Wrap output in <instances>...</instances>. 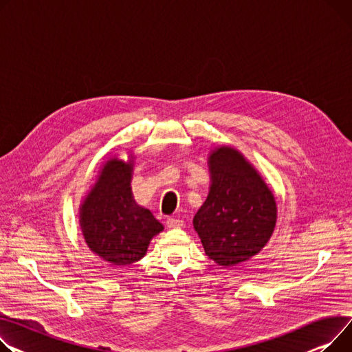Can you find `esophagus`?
<instances>
[{
	"label": "esophagus",
	"mask_w": 352,
	"mask_h": 352,
	"mask_svg": "<svg viewBox=\"0 0 352 352\" xmlns=\"http://www.w3.org/2000/svg\"><path fill=\"white\" fill-rule=\"evenodd\" d=\"M182 225H184V221L179 219V218H175V217L167 218V226L168 228H181Z\"/></svg>",
	"instance_id": "1"
}]
</instances>
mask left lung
Listing matches in <instances>:
<instances>
[{
  "label": "left lung",
  "mask_w": 352,
  "mask_h": 352,
  "mask_svg": "<svg viewBox=\"0 0 352 352\" xmlns=\"http://www.w3.org/2000/svg\"><path fill=\"white\" fill-rule=\"evenodd\" d=\"M212 185L194 217V228L209 259L235 266L259 253L276 225V201L262 177L230 147L209 157Z\"/></svg>",
  "instance_id": "left-lung-1"
}]
</instances>
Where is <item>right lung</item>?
Here are the masks:
<instances>
[{
	"label": "right lung",
	"mask_w": 352,
	"mask_h": 352,
	"mask_svg": "<svg viewBox=\"0 0 352 352\" xmlns=\"http://www.w3.org/2000/svg\"><path fill=\"white\" fill-rule=\"evenodd\" d=\"M133 161L113 158L80 209V226L91 252L117 266L131 265L146 254L162 225L131 194Z\"/></svg>",
	"instance_id": "1"
}]
</instances>
